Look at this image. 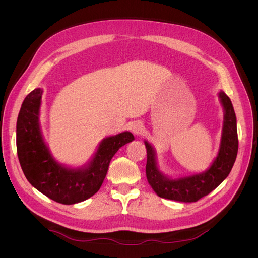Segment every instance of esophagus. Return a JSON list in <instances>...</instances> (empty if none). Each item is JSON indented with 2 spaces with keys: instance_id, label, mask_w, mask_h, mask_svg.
<instances>
[{
  "instance_id": "esophagus-1",
  "label": "esophagus",
  "mask_w": 258,
  "mask_h": 258,
  "mask_svg": "<svg viewBox=\"0 0 258 258\" xmlns=\"http://www.w3.org/2000/svg\"><path fill=\"white\" fill-rule=\"evenodd\" d=\"M131 131L134 132L136 136L142 135L144 131V124L141 121H135L131 126Z\"/></svg>"
}]
</instances>
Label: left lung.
<instances>
[{
    "label": "left lung",
    "mask_w": 258,
    "mask_h": 258,
    "mask_svg": "<svg viewBox=\"0 0 258 258\" xmlns=\"http://www.w3.org/2000/svg\"><path fill=\"white\" fill-rule=\"evenodd\" d=\"M218 98L224 110L221 144L216 157L204 172L178 177L162 173L155 148L146 140L144 141L147 152V182L157 196L179 202H196L214 190L230 173L238 154L237 118L228 96L220 91Z\"/></svg>",
    "instance_id": "left-lung-1"
}]
</instances>
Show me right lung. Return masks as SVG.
Segmentation results:
<instances>
[{"label":"right lung","mask_w":258,"mask_h":258,"mask_svg":"<svg viewBox=\"0 0 258 258\" xmlns=\"http://www.w3.org/2000/svg\"><path fill=\"white\" fill-rule=\"evenodd\" d=\"M43 89L36 88L23 100L16 126L17 154L30 184L45 196L63 205H74L93 196L102 185L108 166L121 146L132 142L129 131L106 137L82 167L62 165L45 143L40 123Z\"/></svg>","instance_id":"add662e5"}]
</instances>
